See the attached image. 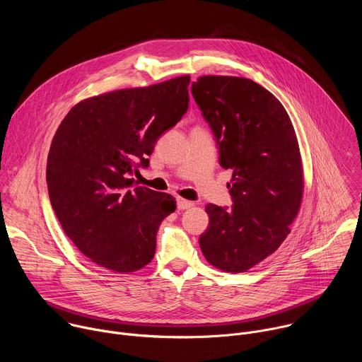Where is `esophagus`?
I'll list each match as a JSON object with an SVG mask.
<instances>
[{
  "instance_id": "34e87169",
  "label": "esophagus",
  "mask_w": 362,
  "mask_h": 362,
  "mask_svg": "<svg viewBox=\"0 0 362 362\" xmlns=\"http://www.w3.org/2000/svg\"><path fill=\"white\" fill-rule=\"evenodd\" d=\"M177 209L179 211H185V209H189L193 206V202L190 200H186V199H182V197H177Z\"/></svg>"
}]
</instances>
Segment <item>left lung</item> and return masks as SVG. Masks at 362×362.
Wrapping results in <instances>:
<instances>
[{"instance_id": "left-lung-1", "label": "left lung", "mask_w": 362, "mask_h": 362, "mask_svg": "<svg viewBox=\"0 0 362 362\" xmlns=\"http://www.w3.org/2000/svg\"><path fill=\"white\" fill-rule=\"evenodd\" d=\"M190 91L214 133L221 166L232 169L233 204H206L211 222L199 245L211 265L245 272L278 249L299 211L296 134L279 100L249 78L203 76Z\"/></svg>"}]
</instances>
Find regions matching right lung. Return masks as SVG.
Listing matches in <instances>:
<instances>
[{
	"label": "right lung",
	"instance_id": "add662e5",
	"mask_svg": "<svg viewBox=\"0 0 362 362\" xmlns=\"http://www.w3.org/2000/svg\"><path fill=\"white\" fill-rule=\"evenodd\" d=\"M189 76L119 90L76 105L47 159L51 206L83 255L116 272L146 267L162 221L176 211L168 193L134 187L154 143L187 112Z\"/></svg>",
	"mask_w": 362,
	"mask_h": 362
}]
</instances>
